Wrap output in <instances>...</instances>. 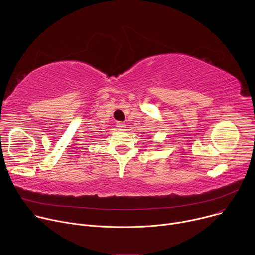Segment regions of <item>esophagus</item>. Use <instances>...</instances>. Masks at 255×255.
<instances>
[{
	"instance_id": "1",
	"label": "esophagus",
	"mask_w": 255,
	"mask_h": 255,
	"mask_svg": "<svg viewBox=\"0 0 255 255\" xmlns=\"http://www.w3.org/2000/svg\"><path fill=\"white\" fill-rule=\"evenodd\" d=\"M117 127L121 130H124V128L126 127V124L124 122H117Z\"/></svg>"
}]
</instances>
